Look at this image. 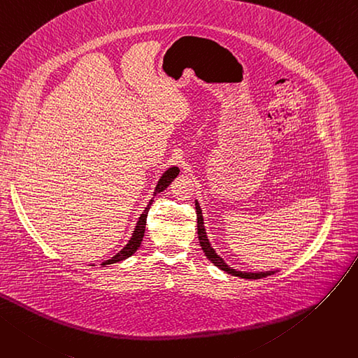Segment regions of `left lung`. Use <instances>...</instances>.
I'll return each mask as SVG.
<instances>
[{
    "mask_svg": "<svg viewBox=\"0 0 358 358\" xmlns=\"http://www.w3.org/2000/svg\"><path fill=\"white\" fill-rule=\"evenodd\" d=\"M196 211H197V231H199V241H200V246L204 252V255L207 256L208 260H211L214 265H216L217 268H220L222 271L230 273V275H234V276H239V278H245V279H260V278H265L268 275H272L273 272H259V273H246V272H237L231 268H229L223 259L214 252V249L210 246L208 243V239L206 236V230H204V224H203V214H201V208L199 206V203L196 201Z\"/></svg>",
    "mask_w": 358,
    "mask_h": 358,
    "instance_id": "left-lung-1",
    "label": "left lung"
}]
</instances>
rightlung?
Here are the masks:
<instances>
[{
	"label": "right lung",
	"instance_id": "obj_1",
	"mask_svg": "<svg viewBox=\"0 0 358 358\" xmlns=\"http://www.w3.org/2000/svg\"><path fill=\"white\" fill-rule=\"evenodd\" d=\"M178 173H180V170L177 169V166H173V169H170L169 171H165V173H164V176L159 178V181H158L157 187H155L154 196H155V194H158V193H161L162 189H165L166 187H169V185H170V182H171V181L178 176ZM152 201H154V197L151 199V201H150V204L147 206V208L144 210V213L141 214V217H139V220H138V223H136L135 231H134V234H132V237H131L129 243H128V245H127L121 252H119L116 256H113L112 259H109V260L103 262V264H102L103 266H105V265L116 264V262H122L124 259H128L129 256H132V255L136 252V249L141 246L142 239H144L145 226H147V216H148V211H150V207H151Z\"/></svg>",
	"mask_w": 358,
	"mask_h": 358
}]
</instances>
